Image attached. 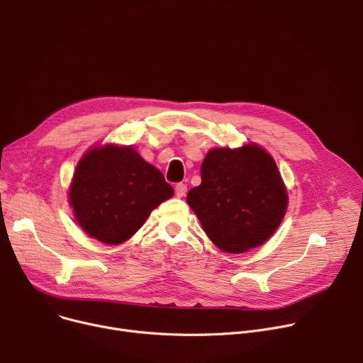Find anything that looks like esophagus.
<instances>
[{
	"label": "esophagus",
	"instance_id": "34e87169",
	"mask_svg": "<svg viewBox=\"0 0 363 363\" xmlns=\"http://www.w3.org/2000/svg\"><path fill=\"white\" fill-rule=\"evenodd\" d=\"M175 194H177V197H184L186 194V185L185 184H177L175 185Z\"/></svg>",
	"mask_w": 363,
	"mask_h": 363
}]
</instances>
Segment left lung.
I'll use <instances>...</instances> for the list:
<instances>
[{
	"label": "left lung",
	"instance_id": "1",
	"mask_svg": "<svg viewBox=\"0 0 363 363\" xmlns=\"http://www.w3.org/2000/svg\"><path fill=\"white\" fill-rule=\"evenodd\" d=\"M186 203L211 242L229 254L267 242L287 210V189L274 159L255 143L211 149L201 164V184Z\"/></svg>",
	"mask_w": 363,
	"mask_h": 363
}]
</instances>
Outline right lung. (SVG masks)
Instances as JSON below:
<instances>
[{
  "instance_id": "obj_1",
  "label": "right lung",
  "mask_w": 363,
  "mask_h": 363,
  "mask_svg": "<svg viewBox=\"0 0 363 363\" xmlns=\"http://www.w3.org/2000/svg\"><path fill=\"white\" fill-rule=\"evenodd\" d=\"M172 196L174 188L163 174L133 146L109 143L83 155L69 184L68 203L86 235L119 245Z\"/></svg>"
}]
</instances>
